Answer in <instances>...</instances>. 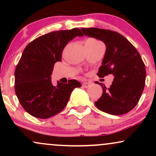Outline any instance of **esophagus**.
<instances>
[{"instance_id": "34e87169", "label": "esophagus", "mask_w": 156, "mask_h": 156, "mask_svg": "<svg viewBox=\"0 0 156 156\" xmlns=\"http://www.w3.org/2000/svg\"><path fill=\"white\" fill-rule=\"evenodd\" d=\"M91 84H92V83H90V82H84L83 83V87L84 88H88V87H90Z\"/></svg>"}]
</instances>
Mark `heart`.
<instances>
[{
	"label": "heart",
	"instance_id": "heart-1",
	"mask_svg": "<svg viewBox=\"0 0 156 156\" xmlns=\"http://www.w3.org/2000/svg\"><path fill=\"white\" fill-rule=\"evenodd\" d=\"M92 40H94V39H92Z\"/></svg>",
	"mask_w": 156,
	"mask_h": 156
}]
</instances>
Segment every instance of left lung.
Returning <instances> with one entry per match:
<instances>
[{
    "mask_svg": "<svg viewBox=\"0 0 156 156\" xmlns=\"http://www.w3.org/2000/svg\"><path fill=\"white\" fill-rule=\"evenodd\" d=\"M85 35L104 42L106 50L98 76L114 78L109 88L102 85L103 94L94 103L102 112L122 115L131 111L140 99L146 79L145 65L140 54L120 34L98 28H81Z\"/></svg>",
    "mask_w": 156,
    "mask_h": 156,
    "instance_id": "8db88e82",
    "label": "left lung"
}]
</instances>
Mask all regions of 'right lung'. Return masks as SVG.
Instances as JSON below:
<instances>
[{
    "mask_svg": "<svg viewBox=\"0 0 156 156\" xmlns=\"http://www.w3.org/2000/svg\"><path fill=\"white\" fill-rule=\"evenodd\" d=\"M83 37L79 28L55 31L39 37L26 46L15 71V90L26 112L34 117L48 119L58 114L67 104L78 80L67 83H51L55 62L62 61L64 48L76 37Z\"/></svg>",
    "mask_w": 156,
    "mask_h": 156,
    "instance_id": "obj_1",
    "label": "right lung"
}]
</instances>
